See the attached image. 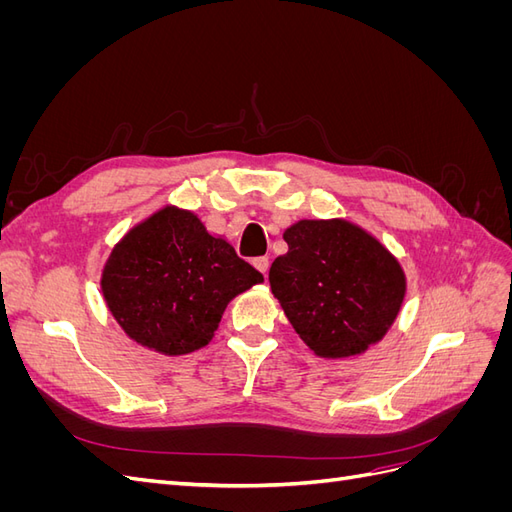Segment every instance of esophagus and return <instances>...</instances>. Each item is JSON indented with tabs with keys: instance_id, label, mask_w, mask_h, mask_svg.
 <instances>
[{
	"instance_id": "34e87169",
	"label": "esophagus",
	"mask_w": 512,
	"mask_h": 512,
	"mask_svg": "<svg viewBox=\"0 0 512 512\" xmlns=\"http://www.w3.org/2000/svg\"><path fill=\"white\" fill-rule=\"evenodd\" d=\"M252 262H254V267H256L262 275L267 277V271H269V258H267V256H258V258H254Z\"/></svg>"
}]
</instances>
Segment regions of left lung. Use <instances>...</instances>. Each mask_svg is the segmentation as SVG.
Wrapping results in <instances>:
<instances>
[{"label": "left lung", "mask_w": 512, "mask_h": 512, "mask_svg": "<svg viewBox=\"0 0 512 512\" xmlns=\"http://www.w3.org/2000/svg\"><path fill=\"white\" fill-rule=\"evenodd\" d=\"M284 241L288 252L273 260L269 284L303 342L324 359L380 342L406 294L395 256L346 220H301Z\"/></svg>", "instance_id": "1"}]
</instances>
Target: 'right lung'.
I'll use <instances>...</instances> for the list:
<instances>
[{
    "instance_id": "1",
    "label": "right lung",
    "mask_w": 512,
    "mask_h": 512,
    "mask_svg": "<svg viewBox=\"0 0 512 512\" xmlns=\"http://www.w3.org/2000/svg\"><path fill=\"white\" fill-rule=\"evenodd\" d=\"M260 282L262 273L194 213L164 207L115 245L102 292L134 342L188 354L209 344L228 301Z\"/></svg>"
}]
</instances>
